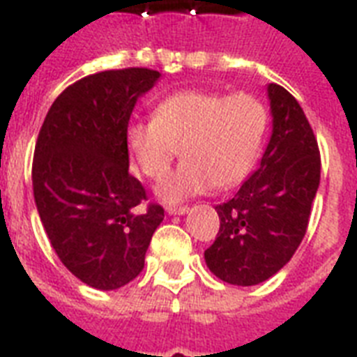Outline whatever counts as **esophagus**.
Returning a JSON list of instances; mask_svg holds the SVG:
<instances>
[{
    "instance_id": "esophagus-1",
    "label": "esophagus",
    "mask_w": 357,
    "mask_h": 357,
    "mask_svg": "<svg viewBox=\"0 0 357 357\" xmlns=\"http://www.w3.org/2000/svg\"><path fill=\"white\" fill-rule=\"evenodd\" d=\"M167 213L168 215H185V213H189V207L187 206H168Z\"/></svg>"
}]
</instances>
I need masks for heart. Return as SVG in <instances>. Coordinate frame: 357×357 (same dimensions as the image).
<instances>
[{"label":"heart","instance_id":"obj_1","mask_svg":"<svg viewBox=\"0 0 357 357\" xmlns=\"http://www.w3.org/2000/svg\"><path fill=\"white\" fill-rule=\"evenodd\" d=\"M268 111L250 92H174L157 103L151 120L126 129L129 157L140 174L165 178L178 150L185 162L162 181L159 195L178 202L207 187L229 189L252 170L265 139Z\"/></svg>","mask_w":357,"mask_h":357}]
</instances>
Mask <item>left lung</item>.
<instances>
[{"label": "left lung", "instance_id": "1", "mask_svg": "<svg viewBox=\"0 0 357 357\" xmlns=\"http://www.w3.org/2000/svg\"><path fill=\"white\" fill-rule=\"evenodd\" d=\"M272 137L259 168L217 206L220 229L206 250L209 271L231 285H257L287 265L307 229L321 183V151L298 102L271 83Z\"/></svg>", "mask_w": 357, "mask_h": 357}]
</instances>
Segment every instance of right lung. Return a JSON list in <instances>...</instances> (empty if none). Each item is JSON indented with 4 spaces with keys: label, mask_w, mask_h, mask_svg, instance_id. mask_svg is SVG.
Masks as SVG:
<instances>
[{
    "label": "right lung",
    "mask_w": 357,
    "mask_h": 357,
    "mask_svg": "<svg viewBox=\"0 0 357 357\" xmlns=\"http://www.w3.org/2000/svg\"><path fill=\"white\" fill-rule=\"evenodd\" d=\"M150 68L105 70L64 89L47 111L33 155V195L55 254L86 285L113 291L144 268L165 218L129 174L126 129Z\"/></svg>",
    "instance_id": "obj_1"
}]
</instances>
